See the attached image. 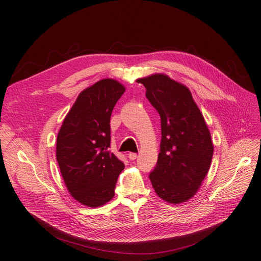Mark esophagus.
I'll list each match as a JSON object with an SVG mask.
<instances>
[{
    "mask_svg": "<svg viewBox=\"0 0 261 261\" xmlns=\"http://www.w3.org/2000/svg\"><path fill=\"white\" fill-rule=\"evenodd\" d=\"M128 158H129V160H131V161H135V160L138 158V155H137V153H129V154H128Z\"/></svg>",
    "mask_w": 261,
    "mask_h": 261,
    "instance_id": "1",
    "label": "esophagus"
}]
</instances>
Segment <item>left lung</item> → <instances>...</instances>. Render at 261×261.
<instances>
[{"mask_svg": "<svg viewBox=\"0 0 261 261\" xmlns=\"http://www.w3.org/2000/svg\"><path fill=\"white\" fill-rule=\"evenodd\" d=\"M161 117V148L150 180L160 198L182 203L195 196L211 165L213 143L204 118L185 85L165 74L137 80Z\"/></svg>", "mask_w": 261, "mask_h": 261, "instance_id": "8db88e82", "label": "left lung"}]
</instances>
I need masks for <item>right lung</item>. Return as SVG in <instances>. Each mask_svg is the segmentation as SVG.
I'll use <instances>...</instances> for the list:
<instances>
[{
    "mask_svg": "<svg viewBox=\"0 0 261 261\" xmlns=\"http://www.w3.org/2000/svg\"><path fill=\"white\" fill-rule=\"evenodd\" d=\"M125 88L113 79L87 87L65 116L57 138V161L71 196L96 207L114 198L124 164L108 151L110 117Z\"/></svg>",
    "mask_w": 261,
    "mask_h": 261,
    "instance_id": "obj_1",
    "label": "right lung"
}]
</instances>
